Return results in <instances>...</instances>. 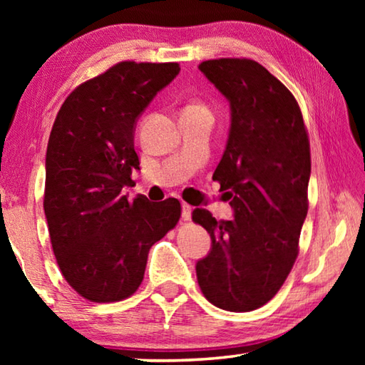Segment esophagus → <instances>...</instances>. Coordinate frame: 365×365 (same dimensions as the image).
I'll return each mask as SVG.
<instances>
[{
  "label": "esophagus",
  "instance_id": "esophagus-1",
  "mask_svg": "<svg viewBox=\"0 0 365 365\" xmlns=\"http://www.w3.org/2000/svg\"><path fill=\"white\" fill-rule=\"evenodd\" d=\"M191 211H193V207L187 205V202H183V205H182V217H183V220L191 219Z\"/></svg>",
  "mask_w": 365,
  "mask_h": 365
}]
</instances>
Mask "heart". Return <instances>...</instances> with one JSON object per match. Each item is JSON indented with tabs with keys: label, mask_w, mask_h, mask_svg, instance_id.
<instances>
[{
	"label": "heart",
	"mask_w": 365,
	"mask_h": 365,
	"mask_svg": "<svg viewBox=\"0 0 365 365\" xmlns=\"http://www.w3.org/2000/svg\"><path fill=\"white\" fill-rule=\"evenodd\" d=\"M195 108H196V106H195Z\"/></svg>",
	"instance_id": "1"
}]
</instances>
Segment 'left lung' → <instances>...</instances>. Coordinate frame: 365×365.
Masks as SVG:
<instances>
[{
  "label": "left lung",
  "instance_id": "left-lung-1",
  "mask_svg": "<svg viewBox=\"0 0 365 365\" xmlns=\"http://www.w3.org/2000/svg\"><path fill=\"white\" fill-rule=\"evenodd\" d=\"M197 69L230 104L227 146L212 178L230 200L233 219L193 211L211 235L196 277L214 306L248 312L274 298L298 256L311 177L309 138L294 96L256 61L212 59Z\"/></svg>",
  "mask_w": 365,
  "mask_h": 365
}]
</instances>
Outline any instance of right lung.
Listing matches in <instances>:
<instances>
[{
	"instance_id": "obj_1",
	"label": "right lung",
	"mask_w": 365,
	"mask_h": 365,
	"mask_svg": "<svg viewBox=\"0 0 365 365\" xmlns=\"http://www.w3.org/2000/svg\"><path fill=\"white\" fill-rule=\"evenodd\" d=\"M177 63L125 61L77 86L53 123L46 150L45 215L67 283L93 302L137 292L148 252L180 219V201H128L122 190L140 169L138 117L174 80Z\"/></svg>"
}]
</instances>
